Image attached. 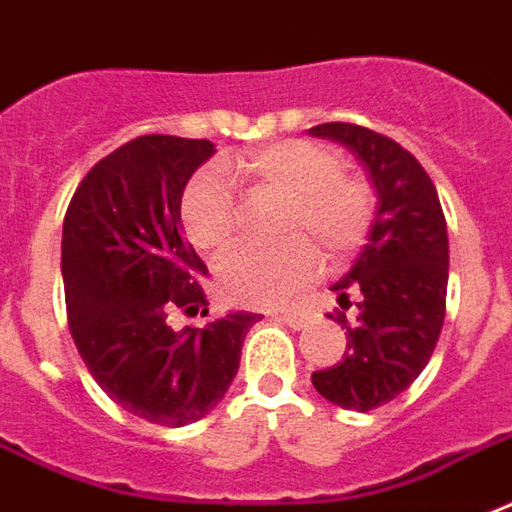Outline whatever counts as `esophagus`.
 Returning <instances> with one entry per match:
<instances>
[{"label": "esophagus", "mask_w": 512, "mask_h": 512, "mask_svg": "<svg viewBox=\"0 0 512 512\" xmlns=\"http://www.w3.org/2000/svg\"><path fill=\"white\" fill-rule=\"evenodd\" d=\"M275 319L283 324H289V327H294V330H300V327L308 324V313L300 311V308H286V311L275 313Z\"/></svg>", "instance_id": "obj_1"}]
</instances>
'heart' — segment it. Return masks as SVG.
Listing matches in <instances>:
<instances>
[{"mask_svg": "<svg viewBox=\"0 0 512 512\" xmlns=\"http://www.w3.org/2000/svg\"><path fill=\"white\" fill-rule=\"evenodd\" d=\"M226 174L251 188L283 196L272 248H242L220 261L218 292L237 305L275 308L289 302L330 261L349 259L363 248L374 226V190L357 171L341 169L338 155L322 144L286 138L226 163ZM218 169L190 179L179 218L188 240L218 256L237 237L234 188Z\"/></svg>", "mask_w": 512, "mask_h": 512, "instance_id": "heart-1", "label": "heart"}]
</instances>
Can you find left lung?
I'll return each instance as SVG.
<instances>
[{"mask_svg": "<svg viewBox=\"0 0 512 512\" xmlns=\"http://www.w3.org/2000/svg\"><path fill=\"white\" fill-rule=\"evenodd\" d=\"M311 133L352 149L379 193L368 245L333 286L343 311L357 305L354 324L335 311L346 352L311 376L330 404L371 412L404 393L434 354L445 324L447 220L428 171L398 141L352 122H324Z\"/></svg>", "mask_w": 512, "mask_h": 512, "instance_id": "1", "label": "left lung"}]
</instances>
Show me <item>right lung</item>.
Segmentation results:
<instances>
[{
	"instance_id": "right-lung-1",
	"label": "right lung",
	"mask_w": 512,
	"mask_h": 512,
	"mask_svg": "<svg viewBox=\"0 0 512 512\" xmlns=\"http://www.w3.org/2000/svg\"><path fill=\"white\" fill-rule=\"evenodd\" d=\"M207 138H130L78 182L62 226L67 327L100 390L152 425L201 420L240 368L259 313L171 330V311L207 308V264L179 229L182 190ZM207 311H201L204 316Z\"/></svg>"
}]
</instances>
